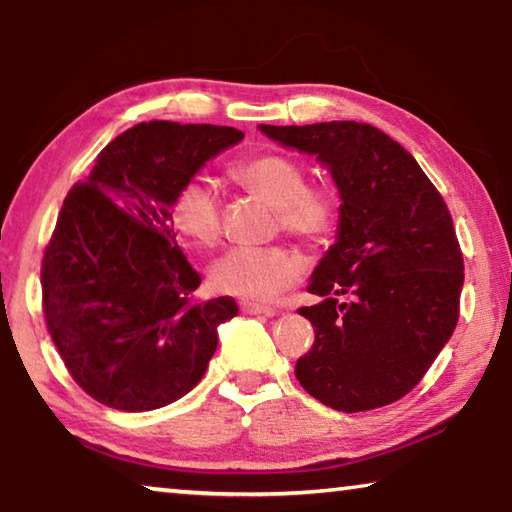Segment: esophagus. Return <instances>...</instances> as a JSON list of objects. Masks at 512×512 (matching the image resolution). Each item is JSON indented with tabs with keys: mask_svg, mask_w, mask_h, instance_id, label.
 I'll list each match as a JSON object with an SVG mask.
<instances>
[{
	"mask_svg": "<svg viewBox=\"0 0 512 512\" xmlns=\"http://www.w3.org/2000/svg\"><path fill=\"white\" fill-rule=\"evenodd\" d=\"M241 311L244 314H255V316H275V307H268V305H257V302H244L241 305Z\"/></svg>",
	"mask_w": 512,
	"mask_h": 512,
	"instance_id": "34e87169",
	"label": "esophagus"
}]
</instances>
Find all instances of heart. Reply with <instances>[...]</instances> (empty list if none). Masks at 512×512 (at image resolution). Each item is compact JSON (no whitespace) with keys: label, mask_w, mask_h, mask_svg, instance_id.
I'll use <instances>...</instances> for the list:
<instances>
[{"label":"heart","mask_w":512,"mask_h":512,"mask_svg":"<svg viewBox=\"0 0 512 512\" xmlns=\"http://www.w3.org/2000/svg\"><path fill=\"white\" fill-rule=\"evenodd\" d=\"M239 185L275 207V230L318 246L341 221V198L329 185H307L305 164L284 153H259L232 167ZM171 221L196 246L212 248L221 239V201L207 178H192L171 201ZM305 262L289 246H237L210 271L212 287L228 296L266 302L302 273Z\"/></svg>","instance_id":"heart-1"}]
</instances>
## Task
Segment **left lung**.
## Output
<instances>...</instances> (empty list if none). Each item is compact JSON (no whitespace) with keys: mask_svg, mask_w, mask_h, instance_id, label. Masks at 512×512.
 I'll return each mask as SVG.
<instances>
[{"mask_svg":"<svg viewBox=\"0 0 512 512\" xmlns=\"http://www.w3.org/2000/svg\"><path fill=\"white\" fill-rule=\"evenodd\" d=\"M327 164L341 192L339 239L318 264L298 314L314 345L296 377L343 413L402 400L449 341L461 314L463 253L452 214L400 142L359 121L259 126Z\"/></svg>","mask_w":512,"mask_h":512,"instance_id":"8db88e82","label":"left lung"}]
</instances>
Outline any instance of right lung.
<instances>
[{"mask_svg": "<svg viewBox=\"0 0 512 512\" xmlns=\"http://www.w3.org/2000/svg\"><path fill=\"white\" fill-rule=\"evenodd\" d=\"M244 133L142 121L99 153L60 207L42 255V314L72 379L119 411H153L203 379L230 296L196 300L201 275L176 244L171 201Z\"/></svg>", "mask_w": 512, "mask_h": 512, "instance_id": "right-lung-1", "label": "right lung"}]
</instances>
